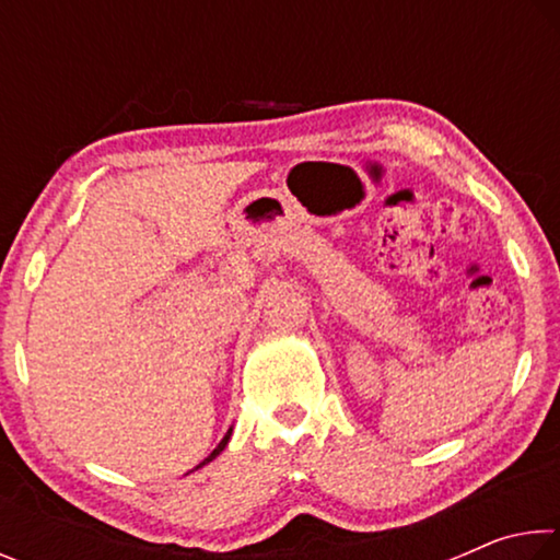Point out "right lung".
<instances>
[{
  "mask_svg": "<svg viewBox=\"0 0 560 560\" xmlns=\"http://www.w3.org/2000/svg\"><path fill=\"white\" fill-rule=\"evenodd\" d=\"M230 434H232V430H230V432H226V434H224V440H222V442H220V444H217V450H214V452H212V454H210V457H207V459H205V462H200V464H197V469H200V467H205V464H207V462H212V459H214V457H217V454H220V452H222V450H224V447H226V442H230Z\"/></svg>",
  "mask_w": 560,
  "mask_h": 560,
  "instance_id": "add662e5",
  "label": "right lung"
}]
</instances>
